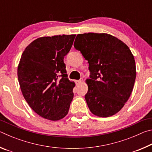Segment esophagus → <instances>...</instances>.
<instances>
[{"label": "esophagus", "instance_id": "obj_1", "mask_svg": "<svg viewBox=\"0 0 152 152\" xmlns=\"http://www.w3.org/2000/svg\"><path fill=\"white\" fill-rule=\"evenodd\" d=\"M82 81V79L78 80H76V84H79V83H80V82H81Z\"/></svg>", "mask_w": 152, "mask_h": 152}]
</instances>
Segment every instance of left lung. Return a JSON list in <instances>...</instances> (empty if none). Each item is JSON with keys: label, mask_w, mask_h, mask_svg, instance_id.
I'll return each mask as SVG.
<instances>
[{"label": "left lung", "mask_w": 152, "mask_h": 152, "mask_svg": "<svg viewBox=\"0 0 152 152\" xmlns=\"http://www.w3.org/2000/svg\"><path fill=\"white\" fill-rule=\"evenodd\" d=\"M74 46L89 64L85 99L90 110L100 117L116 114L127 101L134 86L136 66L132 51L107 33L78 34Z\"/></svg>", "instance_id": "left-lung-1"}]
</instances>
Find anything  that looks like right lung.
Here are the masks:
<instances>
[{
    "label": "right lung",
    "instance_id": "obj_1",
    "mask_svg": "<svg viewBox=\"0 0 152 152\" xmlns=\"http://www.w3.org/2000/svg\"><path fill=\"white\" fill-rule=\"evenodd\" d=\"M76 35L38 38L25 48L17 76L23 95L30 107L43 118L61 119L68 114L74 97V82L66 74L64 56Z\"/></svg>",
    "mask_w": 152,
    "mask_h": 152
}]
</instances>
